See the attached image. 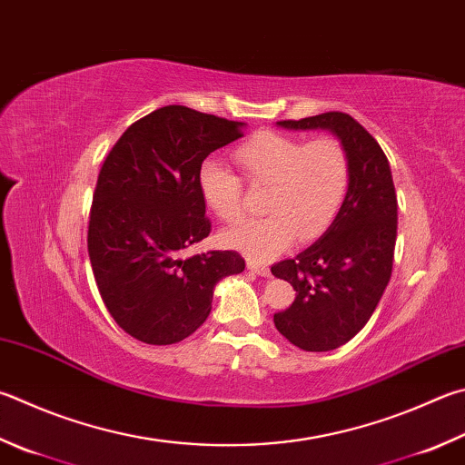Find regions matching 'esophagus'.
Wrapping results in <instances>:
<instances>
[{"instance_id": "1", "label": "esophagus", "mask_w": 465, "mask_h": 465, "mask_svg": "<svg viewBox=\"0 0 465 465\" xmlns=\"http://www.w3.org/2000/svg\"><path fill=\"white\" fill-rule=\"evenodd\" d=\"M248 268L258 276H270V268L264 264H258V262H248Z\"/></svg>"}]
</instances>
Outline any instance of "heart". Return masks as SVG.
<instances>
[{"instance_id": "heart-1", "label": "heart", "mask_w": 465, "mask_h": 465, "mask_svg": "<svg viewBox=\"0 0 465 465\" xmlns=\"http://www.w3.org/2000/svg\"><path fill=\"white\" fill-rule=\"evenodd\" d=\"M233 158L252 184H268L262 209L268 215L243 219L223 232L225 246L250 260L264 262L291 246L294 235L311 240L333 222L351 181V163L337 138L286 136L258 132L233 150ZM207 209L222 222L242 215V183L230 168L205 160L197 174Z\"/></svg>"}]
</instances>
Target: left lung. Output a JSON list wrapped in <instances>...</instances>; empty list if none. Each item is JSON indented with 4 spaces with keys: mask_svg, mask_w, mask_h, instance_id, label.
<instances>
[{
    "mask_svg": "<svg viewBox=\"0 0 465 465\" xmlns=\"http://www.w3.org/2000/svg\"><path fill=\"white\" fill-rule=\"evenodd\" d=\"M286 130H327L350 154L351 181L343 205L317 242L272 266L297 291L274 325L305 351H331L348 343L372 317L392 274L396 193L378 142L341 112L276 122Z\"/></svg>",
    "mask_w": 465,
    "mask_h": 465,
    "instance_id": "obj_1",
    "label": "left lung"
}]
</instances>
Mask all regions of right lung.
<instances>
[{"mask_svg": "<svg viewBox=\"0 0 465 465\" xmlns=\"http://www.w3.org/2000/svg\"><path fill=\"white\" fill-rule=\"evenodd\" d=\"M243 125L160 107L132 124L101 166L87 235L93 276L115 323L140 341L171 345L195 333L215 284L246 268L232 250L183 258L211 232L199 168Z\"/></svg>", "mask_w": 465, "mask_h": 465, "instance_id": "1", "label": "right lung"}]
</instances>
